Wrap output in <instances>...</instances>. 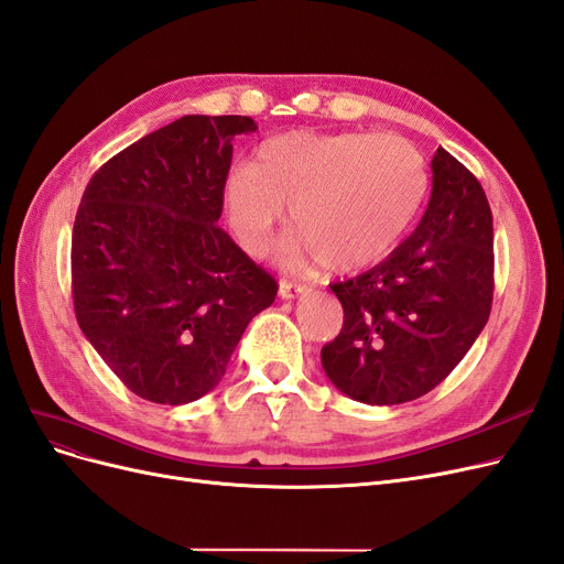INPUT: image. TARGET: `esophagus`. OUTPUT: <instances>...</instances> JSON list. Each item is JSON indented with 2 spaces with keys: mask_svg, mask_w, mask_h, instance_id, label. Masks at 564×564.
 <instances>
[{
  "mask_svg": "<svg viewBox=\"0 0 564 564\" xmlns=\"http://www.w3.org/2000/svg\"><path fill=\"white\" fill-rule=\"evenodd\" d=\"M303 294H307L305 284H294L289 280L280 282V299H296V296H303Z\"/></svg>",
  "mask_w": 564,
  "mask_h": 564,
  "instance_id": "esophagus-1",
  "label": "esophagus"
}]
</instances>
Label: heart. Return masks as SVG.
I'll return each mask as SVG.
<instances>
[{
  "label": "heart",
  "mask_w": 564,
  "mask_h": 564,
  "mask_svg": "<svg viewBox=\"0 0 564 564\" xmlns=\"http://www.w3.org/2000/svg\"><path fill=\"white\" fill-rule=\"evenodd\" d=\"M426 184L422 153L401 134L286 132L259 149L257 163L230 167L224 203L247 254H265L291 205L299 230L284 240L282 257L349 273L401 242Z\"/></svg>",
  "instance_id": "heart-1"
}]
</instances>
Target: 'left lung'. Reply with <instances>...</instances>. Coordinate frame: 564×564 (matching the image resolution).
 I'll return each mask as SVG.
<instances>
[{
  "label": "left lung",
  "instance_id": "obj_1",
  "mask_svg": "<svg viewBox=\"0 0 564 564\" xmlns=\"http://www.w3.org/2000/svg\"><path fill=\"white\" fill-rule=\"evenodd\" d=\"M432 172L430 207L411 238L366 273L332 284L343 328L322 347V366L343 394L361 403L394 405L432 392L490 317V203L443 147Z\"/></svg>",
  "mask_w": 564,
  "mask_h": 564
}]
</instances>
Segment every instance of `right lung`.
I'll return each mask as SVG.
<instances>
[{
    "label": "right lung",
    "instance_id": "add662e5",
    "mask_svg": "<svg viewBox=\"0 0 564 564\" xmlns=\"http://www.w3.org/2000/svg\"><path fill=\"white\" fill-rule=\"evenodd\" d=\"M249 116H182L93 174L72 230L84 336L138 397L182 405L224 378L275 278L219 228L232 140Z\"/></svg>",
    "mask_w": 564,
    "mask_h": 564
}]
</instances>
